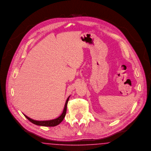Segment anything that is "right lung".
Returning <instances> with one entry per match:
<instances>
[{
    "label": "right lung",
    "instance_id": "add662e5",
    "mask_svg": "<svg viewBox=\"0 0 151 151\" xmlns=\"http://www.w3.org/2000/svg\"><path fill=\"white\" fill-rule=\"evenodd\" d=\"M70 97V96L68 97L67 99L66 100V102L65 103V107L63 109V112L61 114L60 117H58V118L53 119V120H51L48 121H36L34 120L33 119H31L30 118H29V117H27V116L24 115V116L30 121L31 122L35 124L36 125H39V126H42V127H55L58 125V124H60V122L63 121V119L65 118L66 114L67 111V103L69 99V98Z\"/></svg>",
    "mask_w": 151,
    "mask_h": 151
}]
</instances>
